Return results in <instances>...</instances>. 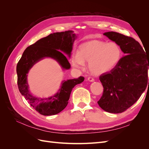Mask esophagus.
I'll return each mask as SVG.
<instances>
[{
    "mask_svg": "<svg viewBox=\"0 0 149 149\" xmlns=\"http://www.w3.org/2000/svg\"><path fill=\"white\" fill-rule=\"evenodd\" d=\"M87 80L88 81H90V82H93V81H94V79L93 78H91V77L88 78Z\"/></svg>",
    "mask_w": 149,
    "mask_h": 149,
    "instance_id": "obj_1",
    "label": "esophagus"
}]
</instances>
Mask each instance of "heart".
<instances>
[{
  "mask_svg": "<svg viewBox=\"0 0 149 149\" xmlns=\"http://www.w3.org/2000/svg\"><path fill=\"white\" fill-rule=\"evenodd\" d=\"M122 57L123 51L117 43L93 41L81 45L78 53L71 56V63L75 68L83 70L84 61L89 62L91 73L99 76L115 68Z\"/></svg>",
  "mask_w": 149,
  "mask_h": 149,
  "instance_id": "obj_1",
  "label": "heart"
}]
</instances>
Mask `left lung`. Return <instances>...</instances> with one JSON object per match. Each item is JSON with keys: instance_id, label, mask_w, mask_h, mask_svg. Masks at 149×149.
<instances>
[{"instance_id": "obj_1", "label": "left lung", "mask_w": 149, "mask_h": 149, "mask_svg": "<svg viewBox=\"0 0 149 149\" xmlns=\"http://www.w3.org/2000/svg\"><path fill=\"white\" fill-rule=\"evenodd\" d=\"M120 46L125 56L110 72L102 74V96L97 101L103 110L121 113L136 102L149 85V58L140 43L132 37L114 31L104 33Z\"/></svg>"}]
</instances>
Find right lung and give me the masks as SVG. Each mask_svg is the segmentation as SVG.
I'll use <instances>...</instances> for the list:
<instances>
[{
  "instance_id": "add662e5",
  "label": "right lung",
  "mask_w": 149,
  "mask_h": 149,
  "mask_svg": "<svg viewBox=\"0 0 149 149\" xmlns=\"http://www.w3.org/2000/svg\"><path fill=\"white\" fill-rule=\"evenodd\" d=\"M71 30L49 34L40 39L25 49L17 65V84L19 91L31 106L40 114L52 116L59 113L66 107L72 89L76 84L82 83L84 78L63 81L60 89L52 95L38 97L32 94L29 88L27 74L35 63L46 57L52 58L63 70H68L71 65L63 53L70 58L75 38Z\"/></svg>"
}]
</instances>
